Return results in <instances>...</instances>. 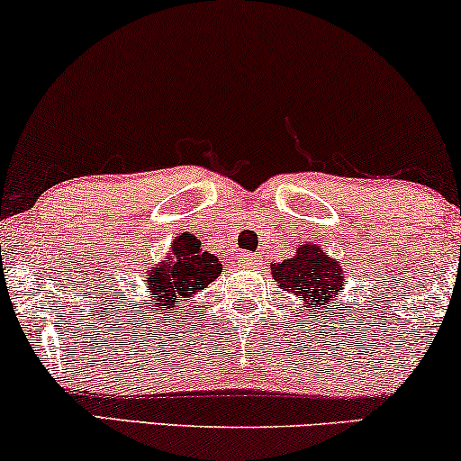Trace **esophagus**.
Returning a JSON list of instances; mask_svg holds the SVG:
<instances>
[{
	"label": "esophagus",
	"instance_id": "1",
	"mask_svg": "<svg viewBox=\"0 0 461 461\" xmlns=\"http://www.w3.org/2000/svg\"><path fill=\"white\" fill-rule=\"evenodd\" d=\"M237 260H239V262H241V264H243V267H254V264L258 262V260H256V256H251V254H249V251H243V254H241V256H239V258H237Z\"/></svg>",
	"mask_w": 461,
	"mask_h": 461
}]
</instances>
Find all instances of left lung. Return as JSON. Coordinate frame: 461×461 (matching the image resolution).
<instances>
[{"mask_svg":"<svg viewBox=\"0 0 461 461\" xmlns=\"http://www.w3.org/2000/svg\"><path fill=\"white\" fill-rule=\"evenodd\" d=\"M273 276L285 292L302 295L308 308H323L331 298H338L344 275L336 260L325 256L317 245H302L294 258L270 264Z\"/></svg>","mask_w":461,"mask_h":461,"instance_id":"8db88e82","label":"left lung"}]
</instances>
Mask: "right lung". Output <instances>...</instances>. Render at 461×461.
Masks as SVG:
<instances>
[{
	"mask_svg": "<svg viewBox=\"0 0 461 461\" xmlns=\"http://www.w3.org/2000/svg\"><path fill=\"white\" fill-rule=\"evenodd\" d=\"M222 273V264L191 235H180L172 243V254L147 275L153 304L172 308L176 302L193 298Z\"/></svg>",
	"mask_w": 461,
	"mask_h": 461,
	"instance_id": "1",
	"label": "right lung"
}]
</instances>
